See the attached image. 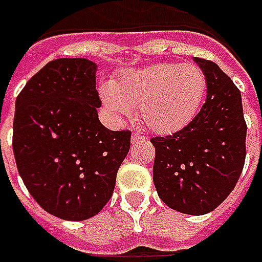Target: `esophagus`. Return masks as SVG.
<instances>
[{"instance_id":"obj_1","label":"esophagus","mask_w":262,"mask_h":262,"mask_svg":"<svg viewBox=\"0 0 262 262\" xmlns=\"http://www.w3.org/2000/svg\"><path fill=\"white\" fill-rule=\"evenodd\" d=\"M143 140H146V137L141 136L140 133H134L133 137H131V143H133V144H136L138 141H143Z\"/></svg>"}]
</instances>
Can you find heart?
<instances>
[{
	"instance_id": "b5f03b06",
	"label": "heart",
	"mask_w": 262,
	"mask_h": 262,
	"mask_svg": "<svg viewBox=\"0 0 262 262\" xmlns=\"http://www.w3.org/2000/svg\"><path fill=\"white\" fill-rule=\"evenodd\" d=\"M207 89L204 71L194 64L160 62L119 74L112 86L100 87V97L112 115L140 116L153 133L167 136L185 128L201 106Z\"/></svg>"
}]
</instances>
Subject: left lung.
<instances>
[{
  "label": "left lung",
  "mask_w": 262,
  "mask_h": 262,
  "mask_svg": "<svg viewBox=\"0 0 262 262\" xmlns=\"http://www.w3.org/2000/svg\"><path fill=\"white\" fill-rule=\"evenodd\" d=\"M207 77V99L181 131L155 137L153 182L167 207L184 214L213 211L242 173L247 122L241 92L213 61L194 58Z\"/></svg>",
  "instance_id": "1"
}]
</instances>
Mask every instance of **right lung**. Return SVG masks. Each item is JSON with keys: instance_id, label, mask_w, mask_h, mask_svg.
Returning <instances> with one entry per match:
<instances>
[{"instance_id": "right-lung-1", "label": "right lung", "mask_w": 262, "mask_h": 262, "mask_svg": "<svg viewBox=\"0 0 262 262\" xmlns=\"http://www.w3.org/2000/svg\"><path fill=\"white\" fill-rule=\"evenodd\" d=\"M97 66L59 58L32 77L15 100L13 151L36 203L62 220L96 216L114 194L131 133L100 124Z\"/></svg>"}]
</instances>
